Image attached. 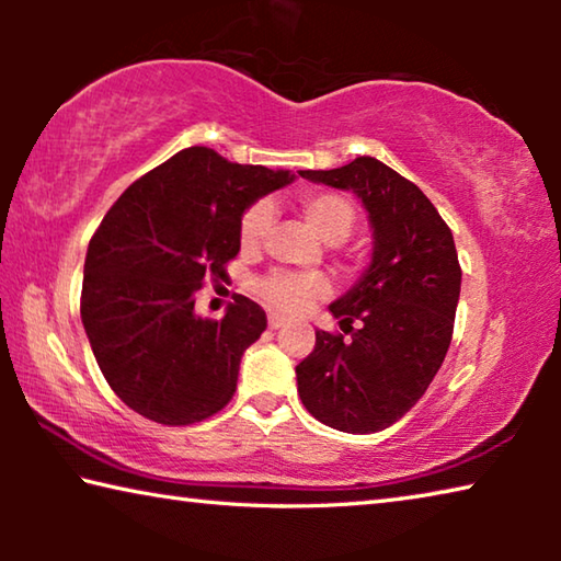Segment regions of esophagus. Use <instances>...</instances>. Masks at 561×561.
I'll use <instances>...</instances> for the list:
<instances>
[{
  "instance_id": "34e87169",
  "label": "esophagus",
  "mask_w": 561,
  "mask_h": 561,
  "mask_svg": "<svg viewBox=\"0 0 561 561\" xmlns=\"http://www.w3.org/2000/svg\"><path fill=\"white\" fill-rule=\"evenodd\" d=\"M284 324H287V319L279 314H270V329H282Z\"/></svg>"
}]
</instances>
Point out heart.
Here are the masks:
<instances>
[{
  "label": "heart",
  "instance_id": "heart-1",
  "mask_svg": "<svg viewBox=\"0 0 561 561\" xmlns=\"http://www.w3.org/2000/svg\"><path fill=\"white\" fill-rule=\"evenodd\" d=\"M297 205L304 220L329 242L344 240L356 225L354 205L341 193H331V190H304V193H299ZM272 220L274 213L270 203H254L247 207L244 215L240 217L242 250H260L272 230ZM254 294L264 304H270L272 309L284 311V314H299V311L309 309L314 301L327 297L329 282L319 277V274L272 272L254 284Z\"/></svg>",
  "mask_w": 561,
  "mask_h": 561
}]
</instances>
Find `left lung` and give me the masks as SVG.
<instances>
[{"instance_id":"8db88e82","label":"left lung","mask_w":561,"mask_h":561,"mask_svg":"<svg viewBox=\"0 0 561 561\" xmlns=\"http://www.w3.org/2000/svg\"><path fill=\"white\" fill-rule=\"evenodd\" d=\"M299 175L354 190L376 240L364 279L331 304L352 339L317 331L297 366L301 403L329 428L383 431L421 401L448 354L462 277L453 232L421 187L371 156Z\"/></svg>"}]
</instances>
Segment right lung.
<instances>
[{
  "mask_svg": "<svg viewBox=\"0 0 561 561\" xmlns=\"http://www.w3.org/2000/svg\"><path fill=\"white\" fill-rule=\"evenodd\" d=\"M291 180L193 146L138 178L93 232L83 329L113 393L148 421L193 425L232 401L240 358L267 314L234 294L222 319H201L195 294L227 279L247 207Z\"/></svg>",
  "mask_w": 561,
  "mask_h": 561,
  "instance_id": "add662e5",
  "label": "right lung"
}]
</instances>
